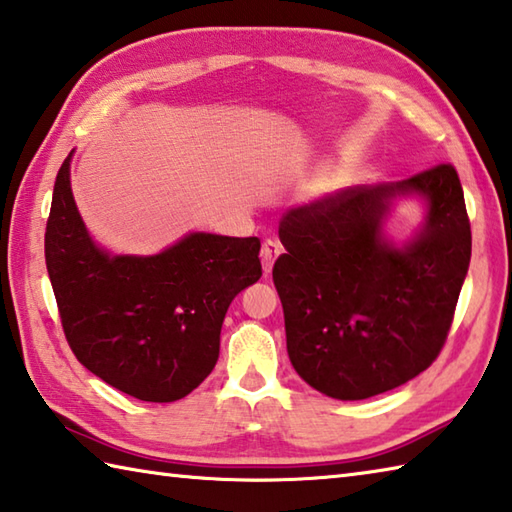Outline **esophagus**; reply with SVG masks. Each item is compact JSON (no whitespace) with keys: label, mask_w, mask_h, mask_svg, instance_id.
I'll use <instances>...</instances> for the list:
<instances>
[{"label":"esophagus","mask_w":512,"mask_h":512,"mask_svg":"<svg viewBox=\"0 0 512 512\" xmlns=\"http://www.w3.org/2000/svg\"><path fill=\"white\" fill-rule=\"evenodd\" d=\"M282 244L275 242V239H266V242L262 244V253H259V257H262V266H264V275H270V270H273V264L275 259L282 255Z\"/></svg>","instance_id":"esophagus-1"}]
</instances>
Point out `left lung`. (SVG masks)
I'll return each mask as SVG.
<instances>
[{"label": "left lung", "instance_id": "obj_1", "mask_svg": "<svg viewBox=\"0 0 512 512\" xmlns=\"http://www.w3.org/2000/svg\"><path fill=\"white\" fill-rule=\"evenodd\" d=\"M427 199L425 228L395 249L381 235L389 199ZM273 266L286 348L299 377L355 402L406 384L446 344L470 264V222L455 166L402 182L350 186L288 210Z\"/></svg>", "mask_w": 512, "mask_h": 512}]
</instances>
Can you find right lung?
<instances>
[{
    "instance_id": "right-lung-1",
    "label": "right lung",
    "mask_w": 512,
    "mask_h": 512,
    "mask_svg": "<svg viewBox=\"0 0 512 512\" xmlns=\"http://www.w3.org/2000/svg\"><path fill=\"white\" fill-rule=\"evenodd\" d=\"M46 268L79 364L142 402H177L204 382L237 293L262 277L257 237L190 233L150 257L108 255L90 239L59 168Z\"/></svg>"
}]
</instances>
